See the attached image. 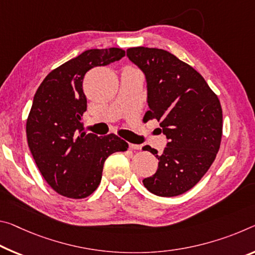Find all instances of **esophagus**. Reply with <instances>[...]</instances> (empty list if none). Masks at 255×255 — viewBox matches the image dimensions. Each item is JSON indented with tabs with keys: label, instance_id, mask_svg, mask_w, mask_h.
<instances>
[{
	"label": "esophagus",
	"instance_id": "esophagus-1",
	"mask_svg": "<svg viewBox=\"0 0 255 255\" xmlns=\"http://www.w3.org/2000/svg\"><path fill=\"white\" fill-rule=\"evenodd\" d=\"M129 148L130 149H140V145H137V144H129Z\"/></svg>",
	"mask_w": 255,
	"mask_h": 255
}]
</instances>
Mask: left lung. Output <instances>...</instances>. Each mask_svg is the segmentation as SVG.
<instances>
[{
  "label": "left lung",
  "instance_id": "obj_1",
  "mask_svg": "<svg viewBox=\"0 0 255 255\" xmlns=\"http://www.w3.org/2000/svg\"><path fill=\"white\" fill-rule=\"evenodd\" d=\"M127 56L146 78L145 117L160 121L168 139L162 154L143 147L159 160L156 172L143 184L157 196L180 195L199 183L219 151L220 101L199 72L170 52L139 46L128 48Z\"/></svg>",
  "mask_w": 255,
  "mask_h": 255
}]
</instances>
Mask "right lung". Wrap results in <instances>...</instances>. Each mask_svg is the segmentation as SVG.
Masks as SVG:
<instances>
[{
	"label": "right lung",
	"instance_id": "1",
	"mask_svg": "<svg viewBox=\"0 0 255 255\" xmlns=\"http://www.w3.org/2000/svg\"><path fill=\"white\" fill-rule=\"evenodd\" d=\"M123 48H93L52 70L39 85L26 124L27 142L46 183L60 195L84 199L99 187L103 164L128 143L115 134H86L82 124L87 100L85 74L118 61Z\"/></svg>",
	"mask_w": 255,
	"mask_h": 255
}]
</instances>
